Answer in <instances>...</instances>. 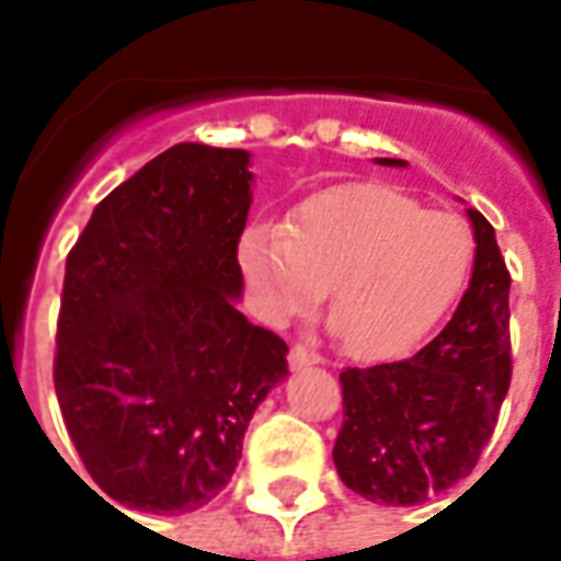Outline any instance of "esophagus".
Wrapping results in <instances>:
<instances>
[{
    "label": "esophagus",
    "instance_id": "obj_1",
    "mask_svg": "<svg viewBox=\"0 0 561 561\" xmlns=\"http://www.w3.org/2000/svg\"><path fill=\"white\" fill-rule=\"evenodd\" d=\"M318 360H321V357H318L316 352H309V348L300 345V342H297L291 352H288V364H291V369H304V366H312L318 364Z\"/></svg>",
    "mask_w": 561,
    "mask_h": 561
}]
</instances>
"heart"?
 Wrapping results in <instances>:
<instances>
[{
  "instance_id": "obj_1",
  "label": "heart",
  "mask_w": 561,
  "mask_h": 561,
  "mask_svg": "<svg viewBox=\"0 0 561 561\" xmlns=\"http://www.w3.org/2000/svg\"><path fill=\"white\" fill-rule=\"evenodd\" d=\"M471 257L466 219L385 183L324 188L285 228L252 225L237 245L264 318L306 316L330 288V333L364 360L421 340L466 285Z\"/></svg>"
}]
</instances>
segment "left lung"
Here are the masks:
<instances>
[{
    "mask_svg": "<svg viewBox=\"0 0 561 561\" xmlns=\"http://www.w3.org/2000/svg\"><path fill=\"white\" fill-rule=\"evenodd\" d=\"M469 219L474 270L445 330L405 360L340 373L333 462L348 490L378 505H417L466 478L511 388V273L493 225L478 209Z\"/></svg>",
    "mask_w": 561,
    "mask_h": 561,
    "instance_id": "obj_1",
    "label": "left lung"
}]
</instances>
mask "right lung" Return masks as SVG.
<instances>
[{"label": "right lung", "mask_w": 561, "mask_h": 561, "mask_svg": "<svg viewBox=\"0 0 561 561\" xmlns=\"http://www.w3.org/2000/svg\"><path fill=\"white\" fill-rule=\"evenodd\" d=\"M249 183L245 149L176 144L116 185L68 252L56 400L116 505L213 502L257 402L288 376L285 340L237 309Z\"/></svg>", "instance_id": "right-lung-1"}]
</instances>
